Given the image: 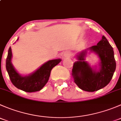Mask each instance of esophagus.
I'll return each mask as SVG.
<instances>
[{
  "mask_svg": "<svg viewBox=\"0 0 121 121\" xmlns=\"http://www.w3.org/2000/svg\"><path fill=\"white\" fill-rule=\"evenodd\" d=\"M64 56L65 57H69L71 56L70 52H68V51H66V52H65L64 53Z\"/></svg>",
  "mask_w": 121,
  "mask_h": 121,
  "instance_id": "obj_1",
  "label": "esophagus"
}]
</instances>
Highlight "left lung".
<instances>
[{"label":"left lung","instance_id":"8db88e82","mask_svg":"<svg viewBox=\"0 0 121 121\" xmlns=\"http://www.w3.org/2000/svg\"><path fill=\"white\" fill-rule=\"evenodd\" d=\"M98 56L99 69L96 71L85 61L86 50L77 56L72 69L74 82L80 88L85 91L94 92L107 86L111 80L116 69V62L113 48L104 36L96 46L88 48Z\"/></svg>","mask_w":121,"mask_h":121}]
</instances>
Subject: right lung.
Instances as JSON below:
<instances>
[{
	"instance_id": "1",
	"label": "right lung",
	"mask_w": 121,
	"mask_h": 121,
	"mask_svg": "<svg viewBox=\"0 0 121 121\" xmlns=\"http://www.w3.org/2000/svg\"><path fill=\"white\" fill-rule=\"evenodd\" d=\"M12 57V50L10 47L6 61V68L10 80L16 87L27 92L41 90L48 82L52 68L61 61V59L50 60L41 65L35 73L26 76H22L13 67L11 62Z\"/></svg>"
}]
</instances>
